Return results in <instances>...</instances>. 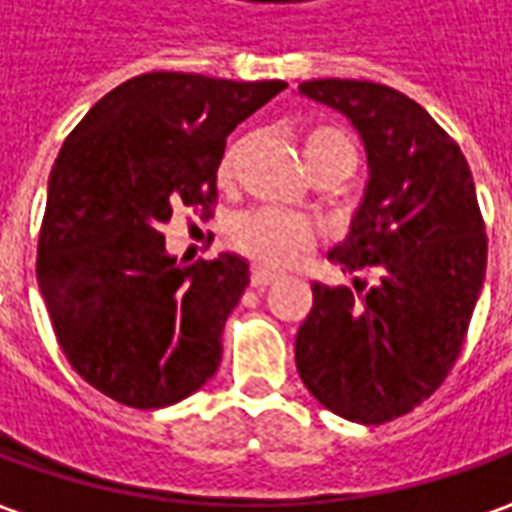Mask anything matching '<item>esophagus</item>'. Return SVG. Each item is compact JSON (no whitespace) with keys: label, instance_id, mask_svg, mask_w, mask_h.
I'll list each match as a JSON object with an SVG mask.
<instances>
[{"label":"esophagus","instance_id":"esophagus-1","mask_svg":"<svg viewBox=\"0 0 512 512\" xmlns=\"http://www.w3.org/2000/svg\"><path fill=\"white\" fill-rule=\"evenodd\" d=\"M277 280V272H269V269H260V266H255L252 269V286L255 289H266L269 283H274Z\"/></svg>","mask_w":512,"mask_h":512}]
</instances>
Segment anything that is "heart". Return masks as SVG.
Wrapping results in <instances>:
<instances>
[{
    "mask_svg": "<svg viewBox=\"0 0 512 512\" xmlns=\"http://www.w3.org/2000/svg\"><path fill=\"white\" fill-rule=\"evenodd\" d=\"M240 141H232L221 158V178L232 175L235 158H238ZM303 161L309 172H320L328 167H354V144L345 130L334 124H314L303 133ZM232 243L246 257L263 266H283L291 257L300 255L311 243L309 223L283 215L274 209H255L240 215L232 226Z\"/></svg>",
    "mask_w": 512,
    "mask_h": 512,
    "instance_id": "obj_1",
    "label": "heart"
}]
</instances>
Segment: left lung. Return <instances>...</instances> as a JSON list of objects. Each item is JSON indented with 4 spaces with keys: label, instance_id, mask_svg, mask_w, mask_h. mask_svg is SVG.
Listing matches in <instances>:
<instances>
[{
    "label": "left lung",
    "instance_id": "8db88e82",
    "mask_svg": "<svg viewBox=\"0 0 512 512\" xmlns=\"http://www.w3.org/2000/svg\"><path fill=\"white\" fill-rule=\"evenodd\" d=\"M297 90L343 113L368 161L348 235L328 249L354 291L311 286L297 374L331 414L382 425L431 397L462 351L487 266L476 186L459 144L394 87L314 79Z\"/></svg>",
    "mask_w": 512,
    "mask_h": 512
}]
</instances>
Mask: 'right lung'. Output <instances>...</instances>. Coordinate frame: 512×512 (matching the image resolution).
Returning <instances> with one entry per match:
<instances>
[{
	"label": "right lung",
	"instance_id": "add662e5",
	"mask_svg": "<svg viewBox=\"0 0 512 512\" xmlns=\"http://www.w3.org/2000/svg\"><path fill=\"white\" fill-rule=\"evenodd\" d=\"M286 81L144 73L67 135L47 181L36 280L64 357L130 408H167L221 365L223 326L249 263L223 252L178 266L161 226L218 195L226 135Z\"/></svg>",
	"mask_w": 512,
	"mask_h": 512
}]
</instances>
